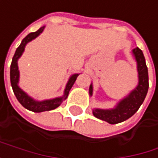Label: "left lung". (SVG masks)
I'll use <instances>...</instances> for the list:
<instances>
[{
  "mask_svg": "<svg viewBox=\"0 0 158 158\" xmlns=\"http://www.w3.org/2000/svg\"><path fill=\"white\" fill-rule=\"evenodd\" d=\"M133 56L137 61V70L139 83L135 89H133L126 98L121 100L115 108L110 110L103 109H94L93 114L98 119L108 122L109 124H118L129 117H131L143 104L149 87L148 69L145 63V58L143 51L136 47L132 50ZM93 86H89V95L92 96Z\"/></svg>",
  "mask_w": 158,
  "mask_h": 158,
  "instance_id": "8db88e82",
  "label": "left lung"
}]
</instances>
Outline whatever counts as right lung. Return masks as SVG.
I'll list each match as a JSON object with an SVG mask.
<instances>
[{
	"label": "right lung",
	"instance_id": "1",
	"mask_svg": "<svg viewBox=\"0 0 158 158\" xmlns=\"http://www.w3.org/2000/svg\"><path fill=\"white\" fill-rule=\"evenodd\" d=\"M44 29V26L40 28L35 32H31L22 40L20 45H19L15 50V55L13 56V60H12L11 67H10V80H11V85H12L14 94L15 95L17 101L20 102V104L23 107H25L26 109H28L31 112H34V113H41V112L50 111V110H54V109L57 108L62 103V102L67 98L72 86L73 85L77 76L79 75L78 73H75L70 77V79L66 85L65 90H64V95L62 97L55 98H52V100H45L43 102H38V101L33 100L32 98H31L27 93H25L20 87L18 86V81H19V71H18V66H17L18 58L23 54L26 44L29 42L35 39L37 36H39L43 32Z\"/></svg>",
	"mask_w": 158,
	"mask_h": 158
}]
</instances>
